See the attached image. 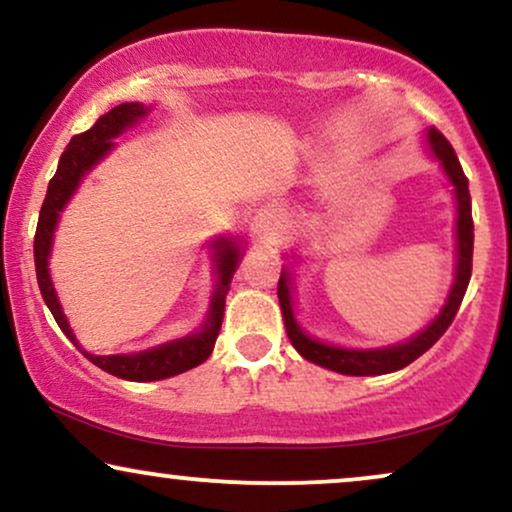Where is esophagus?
Here are the masks:
<instances>
[{"label":"esophagus","mask_w":512,"mask_h":512,"mask_svg":"<svg viewBox=\"0 0 512 512\" xmlns=\"http://www.w3.org/2000/svg\"><path fill=\"white\" fill-rule=\"evenodd\" d=\"M287 225L285 220L277 211H270V208H263L261 213L254 218V235H256V242L263 244V246H273L282 239L285 235Z\"/></svg>","instance_id":"34e87169"}]
</instances>
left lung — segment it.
<instances>
[{
  "instance_id": "8db88e82",
  "label": "left lung",
  "mask_w": 512,
  "mask_h": 512,
  "mask_svg": "<svg viewBox=\"0 0 512 512\" xmlns=\"http://www.w3.org/2000/svg\"><path fill=\"white\" fill-rule=\"evenodd\" d=\"M422 147H425L430 159L439 163L441 173L446 175L449 185L453 187V204H456V268H453V282L449 294H446L444 306L434 318L427 323L418 334L403 339V342L387 344V346H370V349H361V346H339L323 342V339L313 337L306 332V327L296 318V301H294V270L282 266L280 282H277V299H280L282 320H285V330L289 342L306 361H311L320 368H327L339 375H353V377H368V375H387V372H396L406 368L420 358L437 339L449 330V325L456 318L460 301H463L465 289H468L470 273H472V242H475V232H472V206H470V192L468 180H465L463 168H460L456 151L446 137L434 128L422 132ZM296 254V251H292ZM289 258V256H285Z\"/></svg>"
}]
</instances>
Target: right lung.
<instances>
[{
    "label": "right lung",
    "mask_w": 512,
    "mask_h": 512,
    "mask_svg": "<svg viewBox=\"0 0 512 512\" xmlns=\"http://www.w3.org/2000/svg\"><path fill=\"white\" fill-rule=\"evenodd\" d=\"M151 113V106H144L140 102H125L121 106H113L109 113H104L90 130L75 135L66 151L61 154L59 168H56L54 178L49 180L47 197H44L40 220H37L35 232V273L37 285H40L42 299L52 311L56 325L66 334L78 349L85 353L87 361H92L97 368H102L109 375L121 377V380L130 382H156L166 380V377H175L180 372H187L197 368L213 353L216 346L220 325H223L225 315V296L230 292V282L235 277L239 261L246 254V239L239 235H216L208 239V251H211L213 263V292L208 299V311L201 320V325L187 337L170 339L159 346H151L144 351L132 353H111V356H97V353L85 351L71 330L66 313L56 294V287L52 282V273H49V258H52L54 246V232L59 225L63 208L78 192V187L90 175L94 168L102 163L106 156L116 149L118 137L140 125L144 118Z\"/></svg>",
    "instance_id": "obj_1"
}]
</instances>
